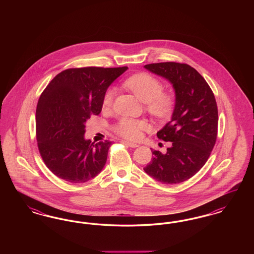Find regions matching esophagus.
Segmentation results:
<instances>
[{"mask_svg": "<svg viewBox=\"0 0 254 254\" xmlns=\"http://www.w3.org/2000/svg\"><path fill=\"white\" fill-rule=\"evenodd\" d=\"M122 143L123 144H125V145H127V146H129V147H137L138 145L137 144H135V143H131V142H128V141H122Z\"/></svg>", "mask_w": 254, "mask_h": 254, "instance_id": "1", "label": "esophagus"}]
</instances>
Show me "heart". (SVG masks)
Returning <instances> with one entry per match:
<instances>
[{
    "mask_svg": "<svg viewBox=\"0 0 254 254\" xmlns=\"http://www.w3.org/2000/svg\"><path fill=\"white\" fill-rule=\"evenodd\" d=\"M125 86L131 90L135 96L145 103L146 110L157 119H166L171 114L174 107V98L169 93H164L163 84L155 77L140 73L129 77L125 82ZM114 88H109L103 98V105L109 108L114 99ZM147 128L144 120L122 118L115 126V130L122 137L129 140H138L142 131Z\"/></svg>",
    "mask_w": 254,
    "mask_h": 254,
    "instance_id": "1",
    "label": "heart"
}]
</instances>
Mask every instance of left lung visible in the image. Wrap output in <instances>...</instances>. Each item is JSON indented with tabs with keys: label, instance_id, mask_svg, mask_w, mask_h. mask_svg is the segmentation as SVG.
I'll return each instance as SVG.
<instances>
[{
	"label": "left lung",
	"instance_id": "1",
	"mask_svg": "<svg viewBox=\"0 0 254 254\" xmlns=\"http://www.w3.org/2000/svg\"><path fill=\"white\" fill-rule=\"evenodd\" d=\"M144 67L168 80L175 92L171 119L157 132L170 146L166 153L151 149L153 157L144 170L163 184H179L203 168L215 145L216 101L205 79L187 64L168 62Z\"/></svg>",
	"mask_w": 254,
	"mask_h": 254
}]
</instances>
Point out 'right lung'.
I'll list each match as a JSON object with an SVG mask.
<instances>
[{"label":"right lung","instance_id":"obj_1","mask_svg":"<svg viewBox=\"0 0 254 254\" xmlns=\"http://www.w3.org/2000/svg\"><path fill=\"white\" fill-rule=\"evenodd\" d=\"M127 66L70 68L59 73L40 96L36 109L37 143L52 173L64 181H89L104 169L110 141L85 138V123L99 115L103 98Z\"/></svg>","mask_w":254,"mask_h":254}]
</instances>
